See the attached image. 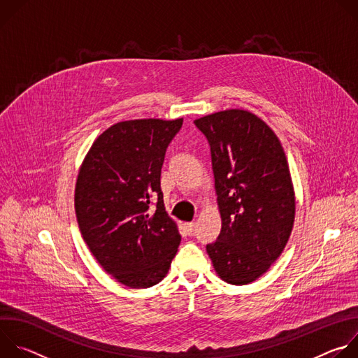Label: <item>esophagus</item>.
Instances as JSON below:
<instances>
[{"label":"esophagus","instance_id":"1","mask_svg":"<svg viewBox=\"0 0 358 358\" xmlns=\"http://www.w3.org/2000/svg\"><path fill=\"white\" fill-rule=\"evenodd\" d=\"M182 228H184V231H185V234H187V235H191V234L194 232L195 222H185V224L182 225Z\"/></svg>","mask_w":358,"mask_h":358}]
</instances>
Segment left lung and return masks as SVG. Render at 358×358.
I'll use <instances>...</instances> for the list:
<instances>
[{"label":"left lung","mask_w":358,"mask_h":358,"mask_svg":"<svg viewBox=\"0 0 358 358\" xmlns=\"http://www.w3.org/2000/svg\"><path fill=\"white\" fill-rule=\"evenodd\" d=\"M211 145L221 232L207 245L217 275L231 285L261 278L280 257L294 222V189L283 147L242 109L194 120Z\"/></svg>","instance_id":"8db88e82"}]
</instances>
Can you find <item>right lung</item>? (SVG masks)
Returning a JSON list of instances; mask_svg holds the SVG:
<instances>
[{
	"label": "right lung",
	"mask_w": 358,
	"mask_h": 358,
	"mask_svg": "<svg viewBox=\"0 0 358 358\" xmlns=\"http://www.w3.org/2000/svg\"><path fill=\"white\" fill-rule=\"evenodd\" d=\"M182 119L119 122L92 144L79 169L75 213L96 261L131 289L162 282L181 236L160 188L166 150Z\"/></svg>",
	"instance_id": "1"
}]
</instances>
